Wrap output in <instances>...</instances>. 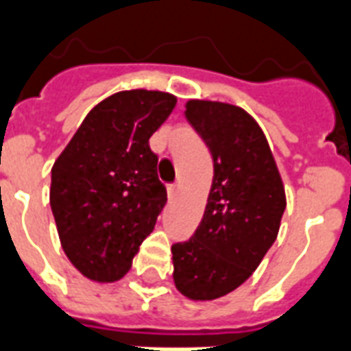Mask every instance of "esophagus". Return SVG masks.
I'll return each instance as SVG.
<instances>
[{
  "label": "esophagus",
  "mask_w": 351,
  "mask_h": 351,
  "mask_svg": "<svg viewBox=\"0 0 351 351\" xmlns=\"http://www.w3.org/2000/svg\"><path fill=\"white\" fill-rule=\"evenodd\" d=\"M178 189H180V186H178V184H171V186L167 188V195L171 201H173L176 195H178Z\"/></svg>",
  "instance_id": "1"
}]
</instances>
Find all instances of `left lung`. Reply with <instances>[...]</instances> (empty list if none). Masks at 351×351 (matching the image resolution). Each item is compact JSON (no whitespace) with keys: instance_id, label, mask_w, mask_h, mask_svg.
Here are the masks:
<instances>
[{"instance_id":"obj_1","label":"left lung","mask_w":351,"mask_h":351,"mask_svg":"<svg viewBox=\"0 0 351 351\" xmlns=\"http://www.w3.org/2000/svg\"><path fill=\"white\" fill-rule=\"evenodd\" d=\"M184 115L210 149L214 178L195 234L171 247L173 279L188 300L212 301L258 268L279 234L287 195L268 139L247 111L188 100Z\"/></svg>"}]
</instances>
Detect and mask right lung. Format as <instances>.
Masks as SVG:
<instances>
[{
  "mask_svg": "<svg viewBox=\"0 0 351 351\" xmlns=\"http://www.w3.org/2000/svg\"><path fill=\"white\" fill-rule=\"evenodd\" d=\"M176 96L121 90L87 113L51 167L50 204L64 255L90 281L126 275L167 202L149 139Z\"/></svg>",
  "mask_w": 351,
  "mask_h": 351,
  "instance_id": "add662e5",
  "label": "right lung"
}]
</instances>
